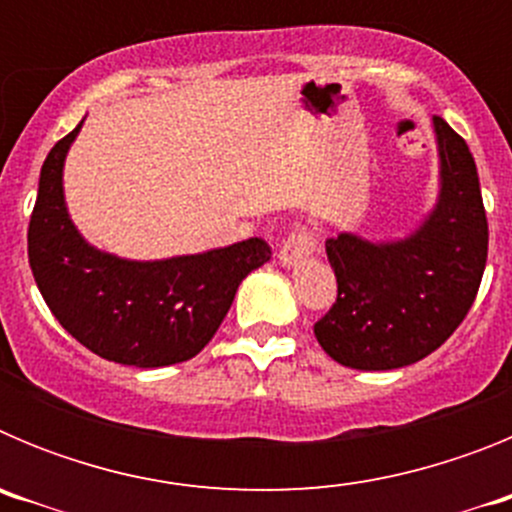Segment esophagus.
Masks as SVG:
<instances>
[{
    "instance_id": "1",
    "label": "esophagus",
    "mask_w": 512,
    "mask_h": 512,
    "mask_svg": "<svg viewBox=\"0 0 512 512\" xmlns=\"http://www.w3.org/2000/svg\"><path fill=\"white\" fill-rule=\"evenodd\" d=\"M312 251H315V238H312L310 230L300 228L289 235L287 241L282 243V248H279V264L297 266L300 261H305Z\"/></svg>"
}]
</instances>
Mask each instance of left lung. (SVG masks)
I'll list each match as a JSON object with an SVG mask.
<instances>
[{"label": "left lung", "mask_w": 512, "mask_h": 512, "mask_svg": "<svg viewBox=\"0 0 512 512\" xmlns=\"http://www.w3.org/2000/svg\"><path fill=\"white\" fill-rule=\"evenodd\" d=\"M438 197L397 241L341 233L325 241L338 297L315 323L333 361L361 372L400 369L433 354L467 318L487 264V215L477 164L449 122L433 117Z\"/></svg>", "instance_id": "1"}]
</instances>
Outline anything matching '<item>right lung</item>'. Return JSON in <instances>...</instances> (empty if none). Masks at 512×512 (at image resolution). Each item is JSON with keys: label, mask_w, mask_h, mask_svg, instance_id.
Returning a JSON list of instances; mask_svg holds the SVG:
<instances>
[{"label": "right lung", "mask_w": 512, "mask_h": 512, "mask_svg": "<svg viewBox=\"0 0 512 512\" xmlns=\"http://www.w3.org/2000/svg\"><path fill=\"white\" fill-rule=\"evenodd\" d=\"M84 122V120H81ZM81 122L40 169L27 256L45 305L71 336L115 364L156 369L210 343L238 284L271 259L261 238L156 261L99 251L76 230L63 197V164Z\"/></svg>", "instance_id": "add662e5"}]
</instances>
